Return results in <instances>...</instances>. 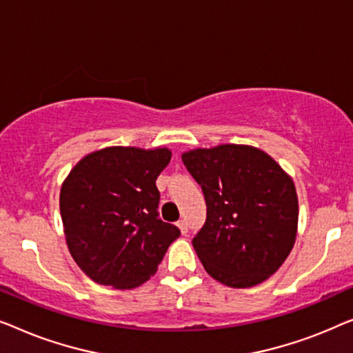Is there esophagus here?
Segmentation results:
<instances>
[{
	"mask_svg": "<svg viewBox=\"0 0 353 353\" xmlns=\"http://www.w3.org/2000/svg\"><path fill=\"white\" fill-rule=\"evenodd\" d=\"M176 225L179 227V230H181L182 235H185L187 230H188V227H187V222H185V221H179Z\"/></svg>",
	"mask_w": 353,
	"mask_h": 353,
	"instance_id": "obj_1",
	"label": "esophagus"
}]
</instances>
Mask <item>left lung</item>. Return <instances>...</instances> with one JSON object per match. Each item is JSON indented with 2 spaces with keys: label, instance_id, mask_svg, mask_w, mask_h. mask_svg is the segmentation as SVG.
I'll return each mask as SVG.
<instances>
[{
  "label": "left lung",
  "instance_id": "1",
  "mask_svg": "<svg viewBox=\"0 0 353 353\" xmlns=\"http://www.w3.org/2000/svg\"><path fill=\"white\" fill-rule=\"evenodd\" d=\"M182 161L208 206L192 240L205 270L230 288L265 281L296 241L299 205L291 176L261 148L236 143L193 148Z\"/></svg>",
  "mask_w": 353,
  "mask_h": 353
}]
</instances>
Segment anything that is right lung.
<instances>
[{"instance_id":"right-lung-1","label":"right lung","mask_w":353,"mask_h":353,"mask_svg":"<svg viewBox=\"0 0 353 353\" xmlns=\"http://www.w3.org/2000/svg\"><path fill=\"white\" fill-rule=\"evenodd\" d=\"M166 147H105L83 157L61 188L68 251L99 285L132 290L160 265L179 228L158 217Z\"/></svg>"}]
</instances>
